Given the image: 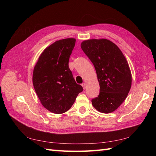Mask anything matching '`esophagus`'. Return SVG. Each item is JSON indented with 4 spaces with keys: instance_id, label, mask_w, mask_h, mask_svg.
I'll return each instance as SVG.
<instances>
[{
    "instance_id": "obj_1",
    "label": "esophagus",
    "mask_w": 156,
    "mask_h": 156,
    "mask_svg": "<svg viewBox=\"0 0 156 156\" xmlns=\"http://www.w3.org/2000/svg\"><path fill=\"white\" fill-rule=\"evenodd\" d=\"M81 85H82L83 89H86V88H87V84H86V83H83V84H81Z\"/></svg>"
}]
</instances>
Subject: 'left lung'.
Instances as JSON below:
<instances>
[{"label": "left lung", "instance_id": "8db88e82", "mask_svg": "<svg viewBox=\"0 0 156 156\" xmlns=\"http://www.w3.org/2000/svg\"><path fill=\"white\" fill-rule=\"evenodd\" d=\"M84 53L96 71L100 94L92 103L97 111L111 113L127 96L131 87V73L124 55L115 44L107 39H90L81 44Z\"/></svg>", "mask_w": 156, "mask_h": 156}]
</instances>
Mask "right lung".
Here are the masks:
<instances>
[{
  "label": "right lung",
  "mask_w": 156,
  "mask_h": 156,
  "mask_svg": "<svg viewBox=\"0 0 156 156\" xmlns=\"http://www.w3.org/2000/svg\"><path fill=\"white\" fill-rule=\"evenodd\" d=\"M75 41L66 38L48 46L33 70L32 83L37 96L41 105L55 114L68 111L83 90L75 82L68 66Z\"/></svg>",
  "instance_id": "1"
}]
</instances>
